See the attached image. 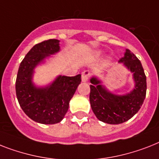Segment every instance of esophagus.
Wrapping results in <instances>:
<instances>
[{"instance_id":"esophagus-1","label":"esophagus","mask_w":159,"mask_h":159,"mask_svg":"<svg viewBox=\"0 0 159 159\" xmlns=\"http://www.w3.org/2000/svg\"><path fill=\"white\" fill-rule=\"evenodd\" d=\"M91 76V72L88 70H85L82 73V81L83 82H86L88 81L89 77Z\"/></svg>"}]
</instances>
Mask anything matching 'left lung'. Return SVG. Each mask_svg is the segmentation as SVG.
I'll return each instance as SVG.
<instances>
[{
  "label": "left lung",
  "instance_id": "obj_1",
  "mask_svg": "<svg viewBox=\"0 0 159 159\" xmlns=\"http://www.w3.org/2000/svg\"><path fill=\"white\" fill-rule=\"evenodd\" d=\"M118 63L132 73L135 86L130 92L115 95L98 77H92L90 80V103L93 113L100 121L108 124H120L131 118L140 110L146 95V76L137 57L126 49Z\"/></svg>",
  "mask_w": 159,
  "mask_h": 159
}]
</instances>
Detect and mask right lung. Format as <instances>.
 <instances>
[{
    "instance_id": "right-lung-1",
    "label": "right lung",
    "mask_w": 159,
    "mask_h": 159,
    "mask_svg": "<svg viewBox=\"0 0 159 159\" xmlns=\"http://www.w3.org/2000/svg\"><path fill=\"white\" fill-rule=\"evenodd\" d=\"M59 50L57 39L35 45L21 62L17 74L15 90L19 105L26 115L42 124L61 122L68 112L69 101L81 83V74L74 77L59 75L45 86L33 83L35 68Z\"/></svg>"
}]
</instances>
